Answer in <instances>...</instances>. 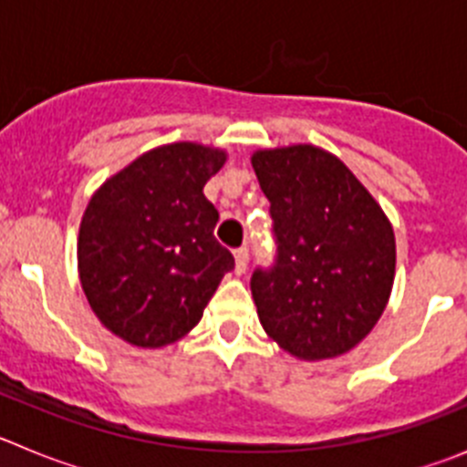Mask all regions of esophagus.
Instances as JSON below:
<instances>
[{
    "instance_id": "obj_1",
    "label": "esophagus",
    "mask_w": 467,
    "mask_h": 467,
    "mask_svg": "<svg viewBox=\"0 0 467 467\" xmlns=\"http://www.w3.org/2000/svg\"><path fill=\"white\" fill-rule=\"evenodd\" d=\"M234 257H236V274L243 275L247 269V262H250V250H247V247H238L236 253H234Z\"/></svg>"
}]
</instances>
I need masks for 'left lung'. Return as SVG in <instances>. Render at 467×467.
I'll list each match as a JSON object with an SVG mask.
<instances>
[{"label":"left lung","instance_id":"1","mask_svg":"<svg viewBox=\"0 0 467 467\" xmlns=\"http://www.w3.org/2000/svg\"><path fill=\"white\" fill-rule=\"evenodd\" d=\"M253 168L271 203L275 241L274 264L250 278L259 323L292 356H341L386 308L395 278L393 226L325 150H264Z\"/></svg>","mask_w":467,"mask_h":467}]
</instances>
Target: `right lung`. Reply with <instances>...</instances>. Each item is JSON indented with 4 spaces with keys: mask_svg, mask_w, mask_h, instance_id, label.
I'll return each instance as SVG.
<instances>
[{
    "mask_svg": "<svg viewBox=\"0 0 467 467\" xmlns=\"http://www.w3.org/2000/svg\"><path fill=\"white\" fill-rule=\"evenodd\" d=\"M226 154L177 142L151 150L107 180L79 229V278L109 332L159 348L196 327L236 264L214 238L220 213L203 187Z\"/></svg>",
    "mask_w": 467,
    "mask_h": 467,
    "instance_id": "add662e5",
    "label": "right lung"
}]
</instances>
